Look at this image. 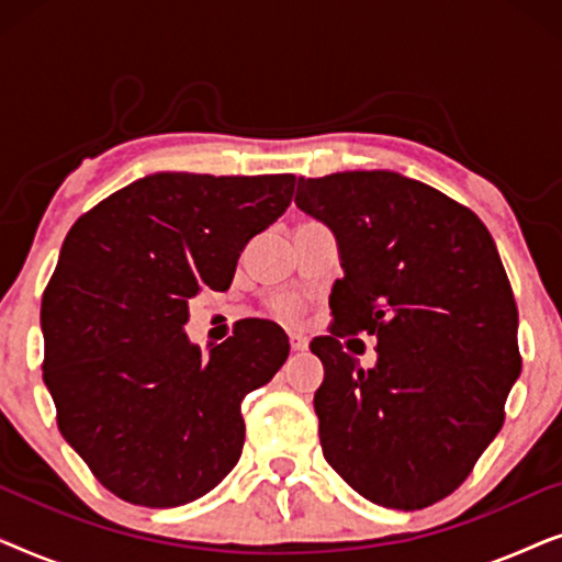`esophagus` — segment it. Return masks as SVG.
Returning a JSON list of instances; mask_svg holds the SVG:
<instances>
[{
  "label": "esophagus",
  "instance_id": "obj_1",
  "mask_svg": "<svg viewBox=\"0 0 562 562\" xmlns=\"http://www.w3.org/2000/svg\"><path fill=\"white\" fill-rule=\"evenodd\" d=\"M289 342H291V350H294V352H302V350H306V345H310L306 335H302V333H291Z\"/></svg>",
  "mask_w": 562,
  "mask_h": 562
}]
</instances>
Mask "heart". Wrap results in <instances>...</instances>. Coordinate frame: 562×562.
<instances>
[{"label":"heart","mask_w":562,"mask_h":562,"mask_svg":"<svg viewBox=\"0 0 562 562\" xmlns=\"http://www.w3.org/2000/svg\"><path fill=\"white\" fill-rule=\"evenodd\" d=\"M273 312H276V317H281V319H296L299 314H302V306H299L296 299L281 296L273 302Z\"/></svg>","instance_id":"obj_1"}]
</instances>
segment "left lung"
I'll return each mask as SVG.
<instances>
[{
	"label": "left lung",
	"mask_w": 562,
	"mask_h": 562,
	"mask_svg": "<svg viewBox=\"0 0 562 562\" xmlns=\"http://www.w3.org/2000/svg\"><path fill=\"white\" fill-rule=\"evenodd\" d=\"M296 206L337 237L345 276L335 325L314 337L325 460L386 509L450 496L504 425L519 379L517 304L486 225L427 183L394 171L299 179ZM375 334L363 369L339 337Z\"/></svg>",
	"instance_id": "left-lung-1"
}]
</instances>
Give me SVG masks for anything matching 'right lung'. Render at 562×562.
Masks as SVG:
<instances>
[{
	"mask_svg": "<svg viewBox=\"0 0 562 562\" xmlns=\"http://www.w3.org/2000/svg\"><path fill=\"white\" fill-rule=\"evenodd\" d=\"M296 176L164 171L68 229L43 294V381L58 429L122 502L181 506L240 460L245 394L289 358L276 322L243 319L210 356L189 299L229 289L250 237L286 212Z\"/></svg>",
	"mask_w": 562,
	"mask_h": 562,
	"instance_id": "add662e5",
	"label": "right lung"
}]
</instances>
